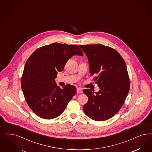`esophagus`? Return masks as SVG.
I'll list each match as a JSON object with an SVG mask.
<instances>
[{
    "label": "esophagus",
    "mask_w": 152,
    "mask_h": 152,
    "mask_svg": "<svg viewBox=\"0 0 152 152\" xmlns=\"http://www.w3.org/2000/svg\"><path fill=\"white\" fill-rule=\"evenodd\" d=\"M77 93H83V89L81 88H79L77 89Z\"/></svg>",
    "instance_id": "obj_1"
}]
</instances>
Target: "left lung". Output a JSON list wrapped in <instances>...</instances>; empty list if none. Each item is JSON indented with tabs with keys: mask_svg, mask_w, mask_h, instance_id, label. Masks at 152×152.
<instances>
[{
	"mask_svg": "<svg viewBox=\"0 0 152 152\" xmlns=\"http://www.w3.org/2000/svg\"><path fill=\"white\" fill-rule=\"evenodd\" d=\"M88 58L90 76L100 90L84 89L88 102L83 110L96 121L107 120L115 115L125 102L130 90V79L125 62L112 48L102 44L79 45Z\"/></svg>",
	"mask_w": 152,
	"mask_h": 152,
	"instance_id": "1",
	"label": "left lung"
}]
</instances>
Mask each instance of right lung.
Masks as SVG:
<instances>
[{
    "label": "right lung",
    "instance_id": "right-lung-1",
    "mask_svg": "<svg viewBox=\"0 0 152 152\" xmlns=\"http://www.w3.org/2000/svg\"><path fill=\"white\" fill-rule=\"evenodd\" d=\"M74 55L83 56L77 45L54 42L39 48L27 60L21 77V88L30 108L37 116L50 120L61 115L76 93L66 85L63 89L54 79Z\"/></svg>",
    "mask_w": 152,
    "mask_h": 152
}]
</instances>
